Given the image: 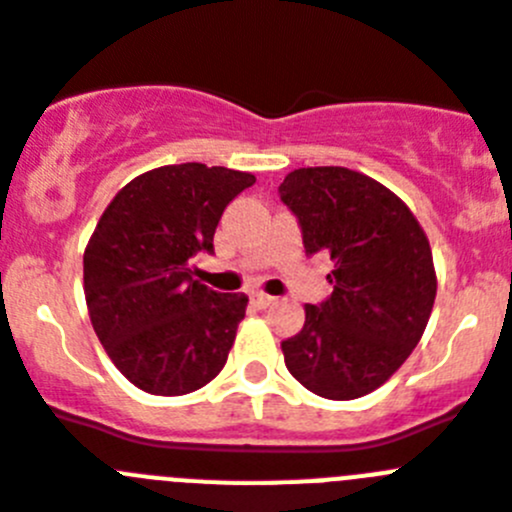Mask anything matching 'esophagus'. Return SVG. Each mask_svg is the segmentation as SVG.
Masks as SVG:
<instances>
[{
    "label": "esophagus",
    "mask_w": 512,
    "mask_h": 512,
    "mask_svg": "<svg viewBox=\"0 0 512 512\" xmlns=\"http://www.w3.org/2000/svg\"><path fill=\"white\" fill-rule=\"evenodd\" d=\"M251 302L256 307H261V310H266V307H271L277 300H274V297H269V295H264V292H256V295H251Z\"/></svg>",
    "instance_id": "obj_1"
}]
</instances>
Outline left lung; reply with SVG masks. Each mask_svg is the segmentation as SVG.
Wrapping results in <instances>:
<instances>
[{
  "instance_id": "obj_1",
  "label": "left lung",
  "mask_w": 512,
  "mask_h": 512,
  "mask_svg": "<svg viewBox=\"0 0 512 512\" xmlns=\"http://www.w3.org/2000/svg\"><path fill=\"white\" fill-rule=\"evenodd\" d=\"M279 197L302 225L305 251L333 261L323 305L282 343L289 374L328 400L382 387L423 338L436 300V266L418 217L392 189L343 166L284 176Z\"/></svg>"
}]
</instances>
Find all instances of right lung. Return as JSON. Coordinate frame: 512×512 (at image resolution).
<instances>
[{"label":"right lung","instance_id":"right-lung-1","mask_svg":"<svg viewBox=\"0 0 512 512\" xmlns=\"http://www.w3.org/2000/svg\"><path fill=\"white\" fill-rule=\"evenodd\" d=\"M256 176L174 164L135 176L112 197L84 248L92 328L120 374L148 395L200 390L220 374L248 297L194 279L220 215Z\"/></svg>","mask_w":512,"mask_h":512}]
</instances>
